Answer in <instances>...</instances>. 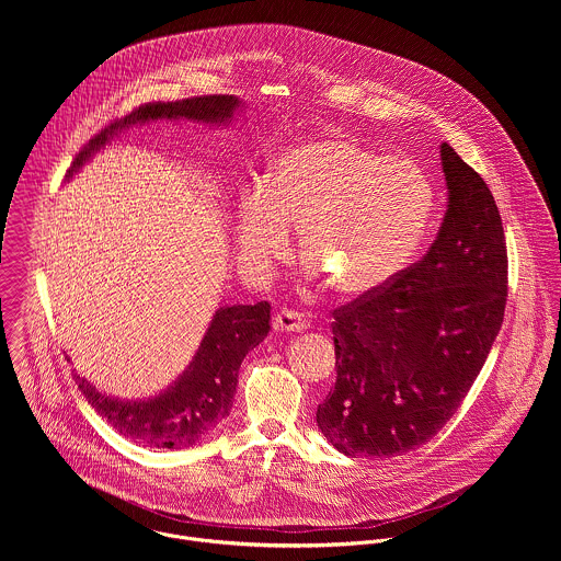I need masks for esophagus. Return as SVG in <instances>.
I'll return each instance as SVG.
<instances>
[{
  "mask_svg": "<svg viewBox=\"0 0 561 561\" xmlns=\"http://www.w3.org/2000/svg\"><path fill=\"white\" fill-rule=\"evenodd\" d=\"M274 330L276 332H302L309 328V320L298 313V311H289V309H283L274 316Z\"/></svg>",
  "mask_w": 561,
  "mask_h": 561,
  "instance_id": "obj_1",
  "label": "esophagus"
}]
</instances>
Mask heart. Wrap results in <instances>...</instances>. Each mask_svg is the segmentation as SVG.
Segmentation results:
<instances>
[{"instance_id":"obj_1","label":"heart","mask_w":561,"mask_h":561,"mask_svg":"<svg viewBox=\"0 0 561 561\" xmlns=\"http://www.w3.org/2000/svg\"><path fill=\"white\" fill-rule=\"evenodd\" d=\"M434 190L410 161L382 158L343 136L307 140L270 163L263 183L241 192L236 252L265 274L289 245L345 298L387 287L427 231Z\"/></svg>"}]
</instances>
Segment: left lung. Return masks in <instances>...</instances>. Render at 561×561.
I'll list each match as a JSON object with an SVG mask.
<instances>
[{
  "mask_svg": "<svg viewBox=\"0 0 561 561\" xmlns=\"http://www.w3.org/2000/svg\"><path fill=\"white\" fill-rule=\"evenodd\" d=\"M440 163L449 198L427 254L332 313L336 382L318 405V425L350 458H393L425 445L467 398L503 323L499 207L447 142Z\"/></svg>",
  "mask_w": 561,
  "mask_h": 561,
  "instance_id": "1",
  "label": "left lung"
}]
</instances>
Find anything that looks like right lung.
<instances>
[{"instance_id": "obj_1", "label": "right lung", "mask_w": 561, "mask_h": 561, "mask_svg": "<svg viewBox=\"0 0 561 561\" xmlns=\"http://www.w3.org/2000/svg\"><path fill=\"white\" fill-rule=\"evenodd\" d=\"M241 107L233 94H209L172 103H147L110 123L96 134L69 168V179L121 131L149 121H194L227 125ZM270 332V302L233 305L216 311L187 369L160 396L118 400L101 393L76 374L81 396L125 438L158 449H183L201 443L222 423L238 393V374L245 354Z\"/></svg>"}]
</instances>
